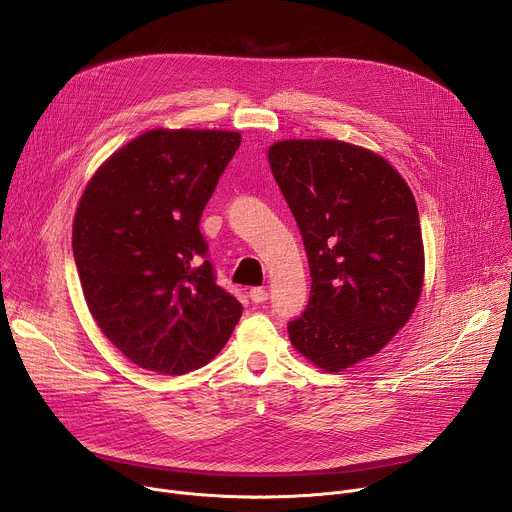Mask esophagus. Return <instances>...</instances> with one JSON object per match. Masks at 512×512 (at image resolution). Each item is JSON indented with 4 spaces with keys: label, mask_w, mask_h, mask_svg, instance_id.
Listing matches in <instances>:
<instances>
[{
    "label": "esophagus",
    "mask_w": 512,
    "mask_h": 512,
    "mask_svg": "<svg viewBox=\"0 0 512 512\" xmlns=\"http://www.w3.org/2000/svg\"><path fill=\"white\" fill-rule=\"evenodd\" d=\"M249 298H251L253 304H263V302H267L269 294H267V289H263V287H253L249 291Z\"/></svg>",
    "instance_id": "1"
}]
</instances>
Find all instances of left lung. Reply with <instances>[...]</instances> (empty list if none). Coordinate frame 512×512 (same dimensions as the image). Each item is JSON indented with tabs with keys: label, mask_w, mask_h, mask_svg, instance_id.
<instances>
[{
	"label": "left lung",
	"mask_w": 512,
	"mask_h": 512,
	"mask_svg": "<svg viewBox=\"0 0 512 512\" xmlns=\"http://www.w3.org/2000/svg\"><path fill=\"white\" fill-rule=\"evenodd\" d=\"M269 166L302 231L310 302L289 342L326 373L383 350L411 318L425 253L415 196L379 154L340 139H283Z\"/></svg>",
	"instance_id": "obj_1"
}]
</instances>
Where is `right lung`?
Masks as SVG:
<instances>
[{"label":"right lung","mask_w":512,"mask_h":512,"mask_svg":"<svg viewBox=\"0 0 512 512\" xmlns=\"http://www.w3.org/2000/svg\"><path fill=\"white\" fill-rule=\"evenodd\" d=\"M239 145V131L150 129L111 154L83 190L72 253L85 302L111 344L141 369H200L243 314L216 285L198 229Z\"/></svg>","instance_id":"obj_1"}]
</instances>
